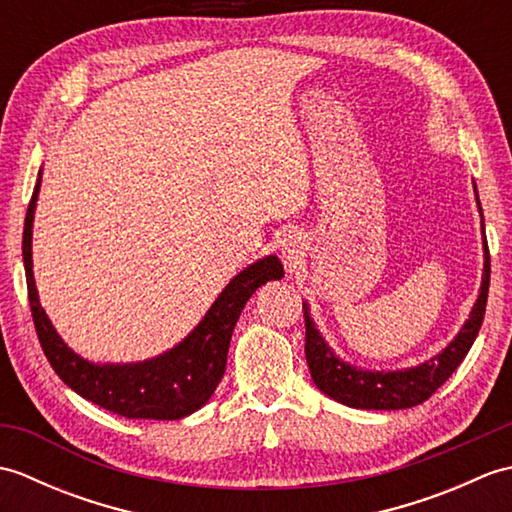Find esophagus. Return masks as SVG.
I'll list each match as a JSON object with an SVG mask.
<instances>
[{
	"instance_id": "34e87169",
	"label": "esophagus",
	"mask_w": 512,
	"mask_h": 512,
	"mask_svg": "<svg viewBox=\"0 0 512 512\" xmlns=\"http://www.w3.org/2000/svg\"><path fill=\"white\" fill-rule=\"evenodd\" d=\"M299 239L295 235H288L284 242H281V253H284V257L288 259H295L299 255Z\"/></svg>"
}]
</instances>
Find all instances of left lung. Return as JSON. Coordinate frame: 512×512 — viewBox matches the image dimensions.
Here are the masks:
<instances>
[{
    "label": "left lung",
    "instance_id": "obj_1",
    "mask_svg": "<svg viewBox=\"0 0 512 512\" xmlns=\"http://www.w3.org/2000/svg\"><path fill=\"white\" fill-rule=\"evenodd\" d=\"M477 206H480V198H477ZM484 253L486 255L482 288L480 297H477V303L473 306L471 319L464 323V328L449 343V347H444L442 354L433 356L431 361L411 369H400V372H363V369H356L339 361L330 347L325 345L319 330L314 328L308 314V306L303 303V321H306V361L314 385H317L323 394H328L330 398L354 409H407L422 405V402L436 394V391L447 383L455 369H458V365L464 361V356L469 354L477 332L482 328L488 299V284H491V255H488L486 242Z\"/></svg>",
    "mask_w": 512,
    "mask_h": 512
}]
</instances>
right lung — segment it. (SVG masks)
Segmentation results:
<instances>
[{"mask_svg": "<svg viewBox=\"0 0 512 512\" xmlns=\"http://www.w3.org/2000/svg\"><path fill=\"white\" fill-rule=\"evenodd\" d=\"M39 180L24 222V266L32 321L54 372L76 394L123 418L178 420L200 409L213 396L226 369L228 343L233 328L253 292L270 279L284 277L279 259L270 255L242 270L206 312L187 339L171 352L136 365H94L76 356L54 332L46 312L39 306L35 277H32V220Z\"/></svg>", "mask_w": 512, "mask_h": 512, "instance_id": "obj_1", "label": "right lung"}]
</instances>
